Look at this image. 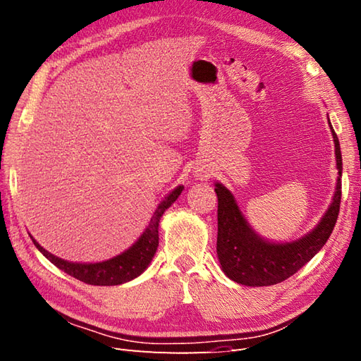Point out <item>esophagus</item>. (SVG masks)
Listing matches in <instances>:
<instances>
[{
	"mask_svg": "<svg viewBox=\"0 0 361 361\" xmlns=\"http://www.w3.org/2000/svg\"><path fill=\"white\" fill-rule=\"evenodd\" d=\"M197 176H200V178H202V176H203V173H197Z\"/></svg>",
	"mask_w": 361,
	"mask_h": 361,
	"instance_id": "esophagus-1",
	"label": "esophagus"
}]
</instances>
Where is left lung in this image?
<instances>
[{"instance_id":"8db88e82","label":"left lung","mask_w":361,"mask_h":361,"mask_svg":"<svg viewBox=\"0 0 361 361\" xmlns=\"http://www.w3.org/2000/svg\"><path fill=\"white\" fill-rule=\"evenodd\" d=\"M338 169L335 194L318 225L290 242H273L260 237L245 219L234 195L221 183H216L219 198L217 256L221 270L229 279L248 287L274 286L288 279L324 247L336 224L341 202L343 159L340 141L329 121Z\"/></svg>"}]
</instances>
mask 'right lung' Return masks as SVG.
<instances>
[{
  "mask_svg": "<svg viewBox=\"0 0 361 361\" xmlns=\"http://www.w3.org/2000/svg\"><path fill=\"white\" fill-rule=\"evenodd\" d=\"M183 189H185V186H176L171 194L164 197V200L158 204V208L153 212L150 224L144 229L140 239H137L132 247L126 250L124 252H121L118 256L102 260V262H70V260L60 259L51 255L49 251H46L32 235H30V239H32L38 251H40L46 259H49L54 265L65 271L66 274L73 276V278L90 283V286H121V283H126L137 278V276L142 274L145 271V268L150 265L158 248L159 220L163 217L166 209L171 208L172 203L180 197Z\"/></svg>",
  "mask_w": 361,
  "mask_h": 361,
  "instance_id": "add662e5",
  "label": "right lung"
}]
</instances>
